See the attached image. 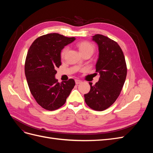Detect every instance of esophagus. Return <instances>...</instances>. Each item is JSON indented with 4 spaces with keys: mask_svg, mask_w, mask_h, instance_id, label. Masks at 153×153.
<instances>
[{
    "mask_svg": "<svg viewBox=\"0 0 153 153\" xmlns=\"http://www.w3.org/2000/svg\"><path fill=\"white\" fill-rule=\"evenodd\" d=\"M75 83H76V85H78V84H81V83H82V81H81L80 80H75Z\"/></svg>",
    "mask_w": 153,
    "mask_h": 153,
    "instance_id": "1",
    "label": "esophagus"
}]
</instances>
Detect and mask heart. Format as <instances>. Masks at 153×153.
<instances>
[{
    "label": "heart",
    "instance_id": "obj_1",
    "mask_svg": "<svg viewBox=\"0 0 153 153\" xmlns=\"http://www.w3.org/2000/svg\"><path fill=\"white\" fill-rule=\"evenodd\" d=\"M78 47L79 48L80 52L82 54L85 53H91V54H92L95 49L94 46L92 43L87 42V41H83V42L79 43L78 44ZM68 50V47H65L62 50L61 53V55L62 57L65 55Z\"/></svg>",
    "mask_w": 153,
    "mask_h": 153
}]
</instances>
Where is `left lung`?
Masks as SVG:
<instances>
[{
  "label": "left lung",
  "mask_w": 153,
  "mask_h": 153,
  "mask_svg": "<svg viewBox=\"0 0 153 153\" xmlns=\"http://www.w3.org/2000/svg\"><path fill=\"white\" fill-rule=\"evenodd\" d=\"M92 40L98 46L96 72L100 78L94 85L89 82L91 90L84 98L90 108L103 111L110 107L121 93L126 78V64L123 51L115 41L101 34L92 36Z\"/></svg>",
  "instance_id": "1"
}]
</instances>
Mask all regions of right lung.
<instances>
[{
    "label": "right lung",
    "mask_w": 153,
    "mask_h": 153,
    "mask_svg": "<svg viewBox=\"0 0 153 153\" xmlns=\"http://www.w3.org/2000/svg\"><path fill=\"white\" fill-rule=\"evenodd\" d=\"M75 37L68 38L51 33L37 38L30 47L25 64V74L29 89L36 102L46 110L58 109L66 103L75 80L60 84L55 78L56 69L61 65V53Z\"/></svg>",
    "instance_id": "obj_1"
}]
</instances>
